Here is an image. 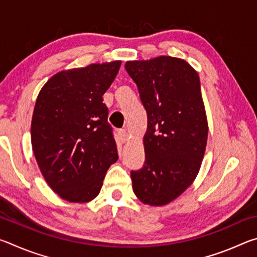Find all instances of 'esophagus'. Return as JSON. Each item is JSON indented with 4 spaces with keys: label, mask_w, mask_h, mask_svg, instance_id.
<instances>
[{
    "label": "esophagus",
    "mask_w": 257,
    "mask_h": 257,
    "mask_svg": "<svg viewBox=\"0 0 257 257\" xmlns=\"http://www.w3.org/2000/svg\"><path fill=\"white\" fill-rule=\"evenodd\" d=\"M119 136H120V141L121 143H125L129 141V136H128V132L125 129H122L119 132Z\"/></svg>",
    "instance_id": "obj_1"
}]
</instances>
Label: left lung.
I'll list each match as a JSON object with an SVG mask.
<instances>
[{"label": "left lung", "instance_id": "left-lung-1", "mask_svg": "<svg viewBox=\"0 0 257 257\" xmlns=\"http://www.w3.org/2000/svg\"><path fill=\"white\" fill-rule=\"evenodd\" d=\"M147 113L145 163L130 172L134 193L144 204L162 206L193 184L205 153L208 125L198 73L185 60L158 56L128 61Z\"/></svg>", "mask_w": 257, "mask_h": 257}]
</instances>
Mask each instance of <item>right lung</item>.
I'll return each mask as SVG.
<instances>
[{"label": "right lung", "instance_id": "obj_1", "mask_svg": "<svg viewBox=\"0 0 257 257\" xmlns=\"http://www.w3.org/2000/svg\"><path fill=\"white\" fill-rule=\"evenodd\" d=\"M121 61L63 70L38 94L32 120V146L43 177L61 198L86 203L101 191L118 160L108 110L102 96Z\"/></svg>", "mask_w": 257, "mask_h": 257}]
</instances>
